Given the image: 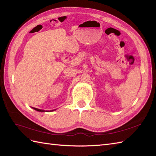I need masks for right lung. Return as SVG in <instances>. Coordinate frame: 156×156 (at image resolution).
Returning <instances> with one entry per match:
<instances>
[{"mask_svg":"<svg viewBox=\"0 0 156 156\" xmlns=\"http://www.w3.org/2000/svg\"><path fill=\"white\" fill-rule=\"evenodd\" d=\"M32 108L33 109H34L35 110H36V111H37V112H54V111H55L56 109H52V110H44V109H38V108H33L32 107Z\"/></svg>","mask_w":156,"mask_h":156,"instance_id":"right-lung-1","label":"right lung"}]
</instances>
